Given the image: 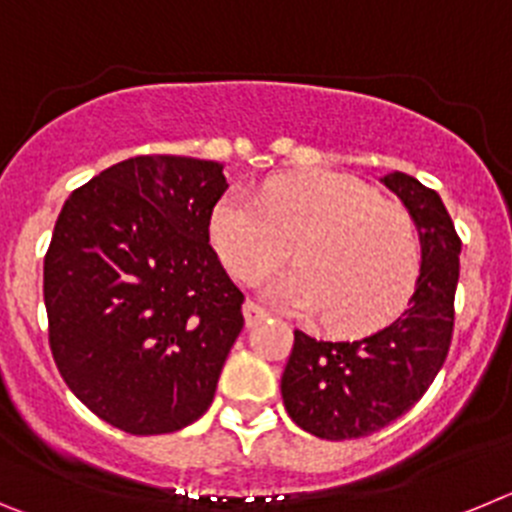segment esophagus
I'll return each mask as SVG.
<instances>
[{"label": "esophagus", "mask_w": 512, "mask_h": 512, "mask_svg": "<svg viewBox=\"0 0 512 512\" xmlns=\"http://www.w3.org/2000/svg\"><path fill=\"white\" fill-rule=\"evenodd\" d=\"M243 318H246L248 328H253V325H259L261 320L266 318V310H264V307L256 305V302L246 300V305H243Z\"/></svg>", "instance_id": "obj_1"}]
</instances>
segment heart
I'll return each instance as SVG.
<instances>
[{
	"instance_id": "obj_1",
	"label": "heart",
	"mask_w": 512,
	"mask_h": 512,
	"mask_svg": "<svg viewBox=\"0 0 512 512\" xmlns=\"http://www.w3.org/2000/svg\"><path fill=\"white\" fill-rule=\"evenodd\" d=\"M210 241L243 282L277 269L292 246L297 266L266 282L264 297L289 312H320L341 336H364L390 323L420 269L413 217L336 171L274 179L261 200L228 189L212 207Z\"/></svg>"
}]
</instances>
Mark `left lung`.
<instances>
[{
    "label": "left lung",
    "instance_id": "obj_1",
    "mask_svg": "<svg viewBox=\"0 0 512 512\" xmlns=\"http://www.w3.org/2000/svg\"><path fill=\"white\" fill-rule=\"evenodd\" d=\"M379 182L395 192L420 238V274L408 307L372 336L318 341L295 330L282 374V400L302 431L346 441L379 431L408 413L446 361L454 333L461 241L433 189L390 171Z\"/></svg>",
    "mask_w": 512,
    "mask_h": 512
}]
</instances>
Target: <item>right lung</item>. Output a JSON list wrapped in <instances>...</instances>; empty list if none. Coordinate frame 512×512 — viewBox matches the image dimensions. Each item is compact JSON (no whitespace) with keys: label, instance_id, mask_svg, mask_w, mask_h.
Returning a JSON list of instances; mask_svg holds the SVG:
<instances>
[{"label":"right lung","instance_id":"1","mask_svg":"<svg viewBox=\"0 0 512 512\" xmlns=\"http://www.w3.org/2000/svg\"><path fill=\"white\" fill-rule=\"evenodd\" d=\"M223 164L135 156L76 189L45 253L51 351L69 390L133 436L207 413L243 328V295L210 246Z\"/></svg>","mask_w":512,"mask_h":512}]
</instances>
